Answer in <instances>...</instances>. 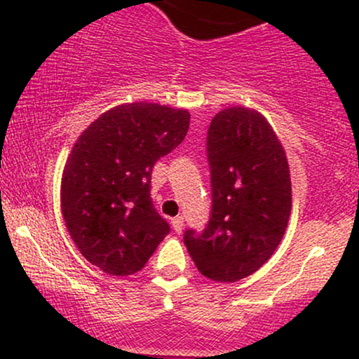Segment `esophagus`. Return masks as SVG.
Returning <instances> with one entry per match:
<instances>
[{
	"mask_svg": "<svg viewBox=\"0 0 359 359\" xmlns=\"http://www.w3.org/2000/svg\"><path fill=\"white\" fill-rule=\"evenodd\" d=\"M172 228H174V231L177 234L182 233V229H184V217L182 216L174 217V219H172Z\"/></svg>",
	"mask_w": 359,
	"mask_h": 359,
	"instance_id": "34e87169",
	"label": "esophagus"
}]
</instances>
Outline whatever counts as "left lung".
Returning a JSON list of instances; mask_svg holds the SVG:
<instances>
[{
	"mask_svg": "<svg viewBox=\"0 0 359 359\" xmlns=\"http://www.w3.org/2000/svg\"><path fill=\"white\" fill-rule=\"evenodd\" d=\"M212 208L203 233L184 243L197 270L221 283L255 273L282 241L292 184L282 143L258 111L222 109L208 130Z\"/></svg>",
	"mask_w": 359,
	"mask_h": 359,
	"instance_id": "1",
	"label": "left lung"
}]
</instances>
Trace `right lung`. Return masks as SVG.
<instances>
[{"label": "right lung", "instance_id": "1", "mask_svg": "<svg viewBox=\"0 0 359 359\" xmlns=\"http://www.w3.org/2000/svg\"><path fill=\"white\" fill-rule=\"evenodd\" d=\"M189 121L185 109L133 102L77 138L62 174V216L82 257L104 273H137L170 233L151 203V168L182 143Z\"/></svg>", "mask_w": 359, "mask_h": 359}]
</instances>
